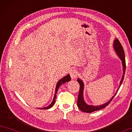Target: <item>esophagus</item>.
<instances>
[{"mask_svg":"<svg viewBox=\"0 0 132 132\" xmlns=\"http://www.w3.org/2000/svg\"><path fill=\"white\" fill-rule=\"evenodd\" d=\"M70 75L71 78L75 79L77 77V71L75 69L71 70L70 72Z\"/></svg>","mask_w":132,"mask_h":132,"instance_id":"34e87169","label":"esophagus"}]
</instances>
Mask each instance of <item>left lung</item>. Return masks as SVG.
Returning <instances> with one entry per match:
<instances>
[{
  "instance_id": "1",
  "label": "left lung",
  "mask_w": 132,
  "mask_h": 132,
  "mask_svg": "<svg viewBox=\"0 0 132 132\" xmlns=\"http://www.w3.org/2000/svg\"><path fill=\"white\" fill-rule=\"evenodd\" d=\"M114 48L116 51L117 54L119 56V57L120 58V59L122 60V64H123V76L122 78L121 79L120 83V87L121 85L123 82V79H124V76H125V70H126V60H125V52L124 50H123V48L122 47V45L120 42H119L118 39H116L114 42ZM77 81H78L79 83V85H80V90H79V95H78V98H77V106L79 108L81 111L86 113H91L93 112L96 111V110H99L102 109H103L107 106L109 104L112 99H113L114 96L116 95V94L118 92V90H117L116 93L114 94V95L112 97V99H110L109 101L106 102V103H104L102 105L100 106H89L87 105V104L85 103L84 101V99H83V89H84V85H83V81H81L80 79H77Z\"/></svg>"
}]
</instances>
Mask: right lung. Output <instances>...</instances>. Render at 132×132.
<instances>
[{
    "label": "right lung",
    "instance_id": "obj_1",
    "mask_svg": "<svg viewBox=\"0 0 132 132\" xmlns=\"http://www.w3.org/2000/svg\"><path fill=\"white\" fill-rule=\"evenodd\" d=\"M71 80V78H70V76L69 75H68L67 76H66L65 77H64L63 78H62V79H60V80L58 81L57 85H56V90H55V96H54V97H53V101H52V103L50 104L49 106H48L46 108H40L41 109H50L51 108H52V106H53V104H55V102H56V93H57V92L58 90V89L59 87L60 86H61L62 84H63V83H66V82H68V81H69Z\"/></svg>",
    "mask_w": 132,
    "mask_h": 132
}]
</instances>
